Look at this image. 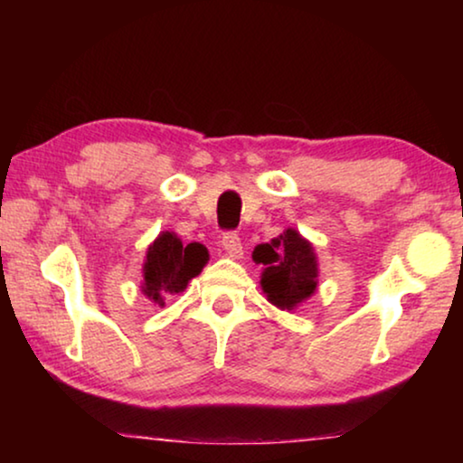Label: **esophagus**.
Listing matches in <instances>:
<instances>
[{"instance_id":"esophagus-1","label":"esophagus","mask_w":463,"mask_h":463,"mask_svg":"<svg viewBox=\"0 0 463 463\" xmlns=\"http://www.w3.org/2000/svg\"><path fill=\"white\" fill-rule=\"evenodd\" d=\"M221 246H223L232 257L242 255V242H240V236L236 232H225L223 236H221Z\"/></svg>"}]
</instances>
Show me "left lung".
Instances as JSON below:
<instances>
[{"label":"left lung","instance_id":"8db88e82","mask_svg":"<svg viewBox=\"0 0 463 463\" xmlns=\"http://www.w3.org/2000/svg\"><path fill=\"white\" fill-rule=\"evenodd\" d=\"M252 259L265 265L261 288L274 306L293 309L316 290L318 263L314 249L295 230H287L271 244H259Z\"/></svg>","mask_w":463,"mask_h":463}]
</instances>
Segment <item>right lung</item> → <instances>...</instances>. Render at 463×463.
Segmentation results:
<instances>
[{
	"label": "right lung",
	"mask_w": 463,
	"mask_h": 463,
	"mask_svg": "<svg viewBox=\"0 0 463 463\" xmlns=\"http://www.w3.org/2000/svg\"><path fill=\"white\" fill-rule=\"evenodd\" d=\"M208 261V250L198 242L187 246L175 233L164 232L147 250L143 268V293L164 306V297L181 293Z\"/></svg>",
	"instance_id": "obj_1"
}]
</instances>
